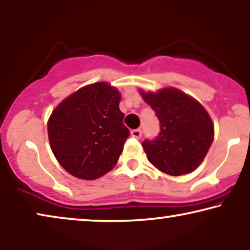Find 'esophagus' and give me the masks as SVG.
<instances>
[{"mask_svg": "<svg viewBox=\"0 0 250 250\" xmlns=\"http://www.w3.org/2000/svg\"><path fill=\"white\" fill-rule=\"evenodd\" d=\"M131 136L136 139H139L142 137V130L141 129H134V130H131Z\"/></svg>", "mask_w": 250, "mask_h": 250, "instance_id": "esophagus-1", "label": "esophagus"}]
</instances>
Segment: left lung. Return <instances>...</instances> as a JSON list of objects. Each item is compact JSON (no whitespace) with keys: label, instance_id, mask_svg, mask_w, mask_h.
<instances>
[{"label":"left lung","instance_id":"left-lung-1","mask_svg":"<svg viewBox=\"0 0 250 250\" xmlns=\"http://www.w3.org/2000/svg\"><path fill=\"white\" fill-rule=\"evenodd\" d=\"M139 94L154 109L160 121L158 137L142 143L148 161L170 176L194 171L214 141V123L207 109L174 86L156 92L139 89Z\"/></svg>","mask_w":250,"mask_h":250}]
</instances>
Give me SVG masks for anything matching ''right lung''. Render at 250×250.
Here are the masks:
<instances>
[{
    "instance_id": "add662e5",
    "label": "right lung",
    "mask_w": 250,
    "mask_h": 250,
    "mask_svg": "<svg viewBox=\"0 0 250 250\" xmlns=\"http://www.w3.org/2000/svg\"><path fill=\"white\" fill-rule=\"evenodd\" d=\"M121 94L107 82H95L73 92L48 120L51 151L76 178L92 181L115 167L130 135L120 111Z\"/></svg>"
}]
</instances>
